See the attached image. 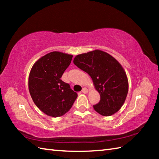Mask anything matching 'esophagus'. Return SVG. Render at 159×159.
I'll list each match as a JSON object with an SVG mask.
<instances>
[{
  "instance_id": "34e87169",
  "label": "esophagus",
  "mask_w": 159,
  "mask_h": 159,
  "mask_svg": "<svg viewBox=\"0 0 159 159\" xmlns=\"http://www.w3.org/2000/svg\"><path fill=\"white\" fill-rule=\"evenodd\" d=\"M82 93H85V94L88 93V90L87 88H83V90H82Z\"/></svg>"
}]
</instances>
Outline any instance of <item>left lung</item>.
I'll list each match as a JSON object with an SVG mask.
<instances>
[{"instance_id":"1","label":"left lung","mask_w":159,"mask_h":159,"mask_svg":"<svg viewBox=\"0 0 159 159\" xmlns=\"http://www.w3.org/2000/svg\"><path fill=\"white\" fill-rule=\"evenodd\" d=\"M74 64L90 75L100 101L93 105L99 114L109 116L119 111L128 92V80L118 61L106 52L95 50L78 55Z\"/></svg>"}]
</instances>
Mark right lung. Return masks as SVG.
Returning <instances> with one entry per match:
<instances>
[{"mask_svg":"<svg viewBox=\"0 0 159 159\" xmlns=\"http://www.w3.org/2000/svg\"><path fill=\"white\" fill-rule=\"evenodd\" d=\"M73 55L54 51L39 59L29 76V90L36 107L49 116L59 117L71 108L76 92L61 80Z\"/></svg>","mask_w":159,"mask_h":159,"instance_id":"obj_1","label":"right lung"}]
</instances>
